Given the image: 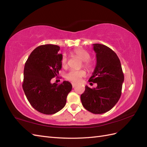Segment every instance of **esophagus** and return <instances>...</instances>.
<instances>
[{"instance_id": "1", "label": "esophagus", "mask_w": 147, "mask_h": 147, "mask_svg": "<svg viewBox=\"0 0 147 147\" xmlns=\"http://www.w3.org/2000/svg\"><path fill=\"white\" fill-rule=\"evenodd\" d=\"M72 87H73V88H75V86H76L77 84H76V83H72Z\"/></svg>"}]
</instances>
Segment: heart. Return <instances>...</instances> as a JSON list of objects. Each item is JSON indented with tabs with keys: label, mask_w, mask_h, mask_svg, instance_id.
I'll return each instance as SVG.
<instances>
[{
	"label": "heart",
	"mask_w": 147,
	"mask_h": 147,
	"mask_svg": "<svg viewBox=\"0 0 147 147\" xmlns=\"http://www.w3.org/2000/svg\"><path fill=\"white\" fill-rule=\"evenodd\" d=\"M73 53L77 57H78L82 61H83V66L84 67L90 69L92 65L91 62L89 61L90 59V55L87 51L81 48H77L74 50ZM61 65L63 67H65L67 63V56L64 54L62 56L61 60ZM86 75L85 71L83 70H70L69 72H67L65 75V78L72 82L77 83L81 80L82 78L84 77Z\"/></svg>",
	"instance_id": "1"
}]
</instances>
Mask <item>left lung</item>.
Returning <instances> with one entry per match:
<instances>
[{
	"mask_svg": "<svg viewBox=\"0 0 147 147\" xmlns=\"http://www.w3.org/2000/svg\"><path fill=\"white\" fill-rule=\"evenodd\" d=\"M97 63L89 82L97 83L96 88L85 86L81 95L84 109L94 114H102L112 109L121 95L124 74L121 63L112 49L99 43L93 44Z\"/></svg>",
	"mask_w": 147,
	"mask_h": 147,
	"instance_id": "obj_1",
	"label": "left lung"
}]
</instances>
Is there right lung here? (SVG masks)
<instances>
[{
	"mask_svg": "<svg viewBox=\"0 0 147 147\" xmlns=\"http://www.w3.org/2000/svg\"><path fill=\"white\" fill-rule=\"evenodd\" d=\"M57 45L47 44L37 47L30 53L24 69L23 89L28 101L38 112L52 115L64 108L72 86L67 81L51 83L59 74L63 55Z\"/></svg>",
	"mask_w": 147,
	"mask_h": 147,
	"instance_id": "right-lung-1",
	"label": "right lung"
}]
</instances>
